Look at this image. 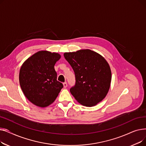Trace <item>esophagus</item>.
<instances>
[{"instance_id":"34e87169","label":"esophagus","mask_w":146,"mask_h":146,"mask_svg":"<svg viewBox=\"0 0 146 146\" xmlns=\"http://www.w3.org/2000/svg\"><path fill=\"white\" fill-rule=\"evenodd\" d=\"M63 87L64 88H67V83H66V82H64V83H63Z\"/></svg>"}]
</instances>
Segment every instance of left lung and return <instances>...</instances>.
Masks as SVG:
<instances>
[{
    "label": "left lung",
    "instance_id": "left-lung-1",
    "mask_svg": "<svg viewBox=\"0 0 146 146\" xmlns=\"http://www.w3.org/2000/svg\"><path fill=\"white\" fill-rule=\"evenodd\" d=\"M75 73L76 85L70 92L81 105L91 107L108 94L111 82L110 66L99 53L89 49L64 52Z\"/></svg>",
    "mask_w": 146,
    "mask_h": 146
}]
</instances>
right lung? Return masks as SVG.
<instances>
[{
	"instance_id": "1",
	"label": "right lung",
	"mask_w": 146,
	"mask_h": 146,
	"mask_svg": "<svg viewBox=\"0 0 146 146\" xmlns=\"http://www.w3.org/2000/svg\"><path fill=\"white\" fill-rule=\"evenodd\" d=\"M61 58L57 52L39 51L21 67L19 80L25 96L34 105L45 108L58 96L63 84L57 80L54 65Z\"/></svg>"
}]
</instances>
